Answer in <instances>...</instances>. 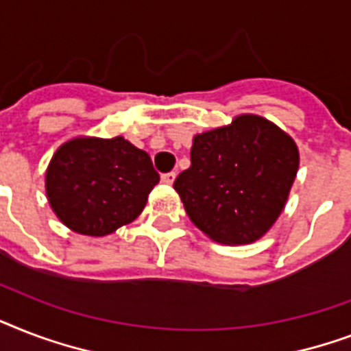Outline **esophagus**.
<instances>
[{"label":"esophagus","instance_id":"obj_1","mask_svg":"<svg viewBox=\"0 0 351 351\" xmlns=\"http://www.w3.org/2000/svg\"><path fill=\"white\" fill-rule=\"evenodd\" d=\"M175 178H176V173H173V171H171V173H165V175H162V182H164V184H167V186H173Z\"/></svg>","mask_w":351,"mask_h":351}]
</instances>
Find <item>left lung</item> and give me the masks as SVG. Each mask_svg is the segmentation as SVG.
<instances>
[{
	"label": "left lung",
	"instance_id": "8db88e82",
	"mask_svg": "<svg viewBox=\"0 0 351 351\" xmlns=\"http://www.w3.org/2000/svg\"><path fill=\"white\" fill-rule=\"evenodd\" d=\"M299 147L258 114L193 136L191 167L175 191L191 222L215 242L251 244L282 213L299 171Z\"/></svg>",
	"mask_w": 351,
	"mask_h": 351
}]
</instances>
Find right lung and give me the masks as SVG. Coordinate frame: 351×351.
Returning <instances> with one entry per match:
<instances>
[{"label": "right lung", "instance_id": "right-lung-1", "mask_svg": "<svg viewBox=\"0 0 351 351\" xmlns=\"http://www.w3.org/2000/svg\"><path fill=\"white\" fill-rule=\"evenodd\" d=\"M160 182L149 154L123 136H74L52 154L45 193L74 233L106 237L131 224Z\"/></svg>", "mask_w": 351, "mask_h": 351}]
</instances>
